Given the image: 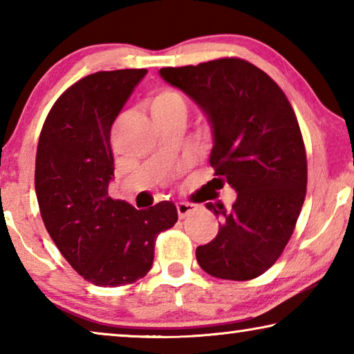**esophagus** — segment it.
I'll return each instance as SVG.
<instances>
[{"label": "esophagus", "instance_id": "34e87169", "mask_svg": "<svg viewBox=\"0 0 354 354\" xmlns=\"http://www.w3.org/2000/svg\"><path fill=\"white\" fill-rule=\"evenodd\" d=\"M195 209H196V206L190 205V203H178L176 205V211H178L179 218H185L192 212H195Z\"/></svg>", "mask_w": 354, "mask_h": 354}]
</instances>
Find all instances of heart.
<instances>
[{
    "label": "heart",
    "instance_id": "heart-1",
    "mask_svg": "<svg viewBox=\"0 0 354 354\" xmlns=\"http://www.w3.org/2000/svg\"><path fill=\"white\" fill-rule=\"evenodd\" d=\"M149 109H151V115H170L175 112H184L185 113V101L176 91L171 88H164V91L156 92L151 98H149Z\"/></svg>",
    "mask_w": 354,
    "mask_h": 354
}]
</instances>
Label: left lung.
<instances>
[{"mask_svg": "<svg viewBox=\"0 0 354 354\" xmlns=\"http://www.w3.org/2000/svg\"><path fill=\"white\" fill-rule=\"evenodd\" d=\"M205 113L218 181L237 192L232 209L206 203L221 220L196 261L215 278L247 281L267 272L297 225L308 184L304 143L295 112L279 86L243 59L225 57L160 68Z\"/></svg>", "mask_w": 354, "mask_h": 354, "instance_id": "1", "label": "left lung"}]
</instances>
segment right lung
<instances>
[{
	"label": "right lung",
	"instance_id": "obj_1",
	"mask_svg": "<svg viewBox=\"0 0 354 354\" xmlns=\"http://www.w3.org/2000/svg\"><path fill=\"white\" fill-rule=\"evenodd\" d=\"M145 68L98 71L57 98L41 128L35 194L48 234L84 279L133 284L153 266L159 232L178 221L171 201L137 211L112 200L111 128Z\"/></svg>",
	"mask_w": 354,
	"mask_h": 354
}]
</instances>
